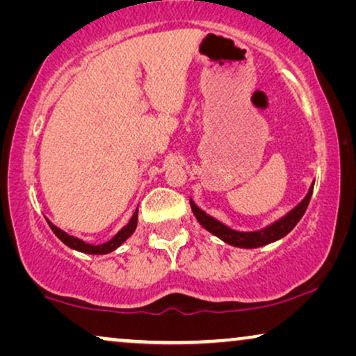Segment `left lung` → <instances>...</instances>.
Listing matches in <instances>:
<instances>
[{"instance_id":"8db88e82","label":"left lung","mask_w":356,"mask_h":356,"mask_svg":"<svg viewBox=\"0 0 356 356\" xmlns=\"http://www.w3.org/2000/svg\"><path fill=\"white\" fill-rule=\"evenodd\" d=\"M313 188H314V181L311 183L306 196L301 199V201L296 204L290 212H286L284 217L277 218L275 222L269 223V225L261 228V230H252V232H240V230H233V228L227 227L225 223L217 220L216 217L209 216V213L204 212L201 207H197V204L194 202L191 197H189V204H191V211L194 213V217L197 218V222L201 223L209 233H212V235L220 238L223 243H227V245L230 246L252 250V248L266 246L269 245V243L280 240V238L289 235V233L293 230L296 223H298L301 220V217L305 216L306 209H308L309 199L313 196Z\"/></svg>"}]
</instances>
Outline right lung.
Listing matches in <instances>:
<instances>
[{"mask_svg": "<svg viewBox=\"0 0 356 356\" xmlns=\"http://www.w3.org/2000/svg\"><path fill=\"white\" fill-rule=\"evenodd\" d=\"M47 222L53 230V233H55V235L60 238V240L65 243L67 248H71V250L84 252V254H108V252L115 251L116 248H120L121 245H123V243L136 232V227H138V209L134 211L133 217L129 218V222L126 223V225L121 228V230L116 233L111 240L102 243V245H90V243L81 240V238H77V236H72V235H70V233H66L65 230H61V228H58L55 223H51L48 218H47Z\"/></svg>", "mask_w": 356, "mask_h": 356, "instance_id": "obj_1", "label": "right lung"}]
</instances>
